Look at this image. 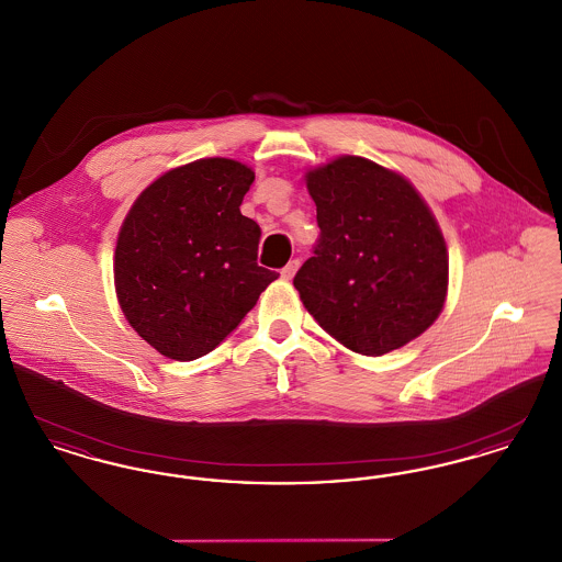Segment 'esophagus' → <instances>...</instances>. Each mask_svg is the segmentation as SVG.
<instances>
[{"instance_id":"obj_1","label":"esophagus","mask_w":562,"mask_h":562,"mask_svg":"<svg viewBox=\"0 0 562 562\" xmlns=\"http://www.w3.org/2000/svg\"><path fill=\"white\" fill-rule=\"evenodd\" d=\"M299 266H301V261H299V259H293V261H289V263H286V268L280 271V273H282V278H284V280H293V276L294 273H296V269H299Z\"/></svg>"}]
</instances>
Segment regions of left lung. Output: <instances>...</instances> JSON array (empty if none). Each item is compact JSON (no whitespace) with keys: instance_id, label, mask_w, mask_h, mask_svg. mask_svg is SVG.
<instances>
[{"instance_id":"left-lung-1","label":"left lung","mask_w":562,"mask_h":562,"mask_svg":"<svg viewBox=\"0 0 562 562\" xmlns=\"http://www.w3.org/2000/svg\"><path fill=\"white\" fill-rule=\"evenodd\" d=\"M321 238L294 289L346 348L383 356L419 337L447 296L449 255L436 218L392 170L344 156L307 172Z\"/></svg>"}]
</instances>
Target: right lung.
Masks as SVG:
<instances>
[{
	"label": "right lung",
	"instance_id": "right-lung-1",
	"mask_svg": "<svg viewBox=\"0 0 562 562\" xmlns=\"http://www.w3.org/2000/svg\"><path fill=\"white\" fill-rule=\"evenodd\" d=\"M255 172L191 161L145 189L115 246V291L134 330L161 356L213 351L280 273L257 263L261 227L240 213Z\"/></svg>",
	"mask_w": 562,
	"mask_h": 562
}]
</instances>
